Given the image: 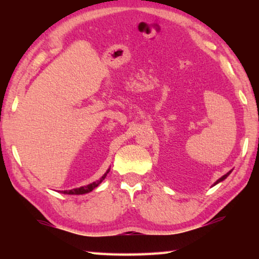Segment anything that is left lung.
I'll return each instance as SVG.
<instances>
[{
	"label": "left lung",
	"instance_id": "8db88e82",
	"mask_svg": "<svg viewBox=\"0 0 259 259\" xmlns=\"http://www.w3.org/2000/svg\"><path fill=\"white\" fill-rule=\"evenodd\" d=\"M230 174H231V171H229V172H227L226 175H224V176H223V177H221V178H219V179H218V181H217L216 183H214V184H213V185H216V184H218V183H221V182H223V181H224V179H225V178H226L227 176H229V175H230Z\"/></svg>",
	"mask_w": 259,
	"mask_h": 259
}]
</instances>
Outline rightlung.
I'll list each match as a JSON object with an SVG mask.
<instances>
[{
    "mask_svg": "<svg viewBox=\"0 0 259 259\" xmlns=\"http://www.w3.org/2000/svg\"><path fill=\"white\" fill-rule=\"evenodd\" d=\"M109 171V170H108ZM108 171L104 175V176L99 179V181H97V182H94L93 184H89V185H87V186H82V187H78V188H74V190H69V191H63V193L64 194H76V195H78V194H85V193H89V192H91L94 190V188H96L97 187L100 183H102L104 179H105V177H106V175L108 174Z\"/></svg>",
    "mask_w": 259,
    "mask_h": 259,
    "instance_id": "add662e5",
    "label": "right lung"
}]
</instances>
